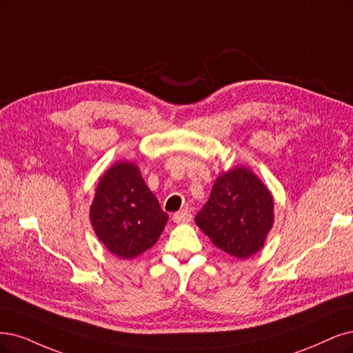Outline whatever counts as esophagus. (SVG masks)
Wrapping results in <instances>:
<instances>
[{"mask_svg": "<svg viewBox=\"0 0 353 353\" xmlns=\"http://www.w3.org/2000/svg\"><path fill=\"white\" fill-rule=\"evenodd\" d=\"M192 219V214L189 210H181L179 212H176L173 215V221L177 224H183V223H189V221Z\"/></svg>", "mask_w": 353, "mask_h": 353, "instance_id": "esophagus-1", "label": "esophagus"}]
</instances>
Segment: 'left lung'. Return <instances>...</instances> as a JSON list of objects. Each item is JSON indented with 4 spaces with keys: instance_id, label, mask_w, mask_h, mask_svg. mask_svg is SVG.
I'll return each instance as SVG.
<instances>
[{
    "instance_id": "8db88e82",
    "label": "left lung",
    "mask_w": 353,
    "mask_h": 353,
    "mask_svg": "<svg viewBox=\"0 0 353 353\" xmlns=\"http://www.w3.org/2000/svg\"><path fill=\"white\" fill-rule=\"evenodd\" d=\"M194 223L218 249L239 259L250 257L262 249L273 224V199L249 168L237 167L215 180Z\"/></svg>"
}]
</instances>
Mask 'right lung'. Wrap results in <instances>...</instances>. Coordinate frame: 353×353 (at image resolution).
Wrapping results in <instances>:
<instances>
[{
	"instance_id": "add662e5",
	"label": "right lung",
	"mask_w": 353,
	"mask_h": 353,
	"mask_svg": "<svg viewBox=\"0 0 353 353\" xmlns=\"http://www.w3.org/2000/svg\"><path fill=\"white\" fill-rule=\"evenodd\" d=\"M90 219L100 241L122 259L152 247L168 215L132 163H117L100 179Z\"/></svg>"
}]
</instances>
